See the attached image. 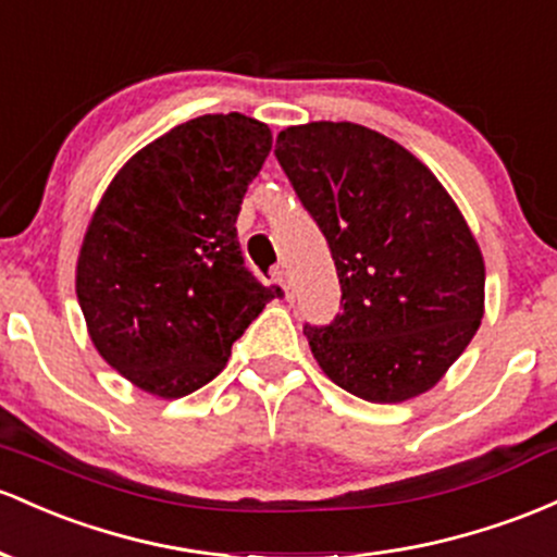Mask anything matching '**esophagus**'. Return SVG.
<instances>
[{
    "label": "esophagus",
    "instance_id": "esophagus-1",
    "mask_svg": "<svg viewBox=\"0 0 557 557\" xmlns=\"http://www.w3.org/2000/svg\"><path fill=\"white\" fill-rule=\"evenodd\" d=\"M274 283H277L280 288H283L285 298H290V296H293V288H290V277H288V272H285V269H280V272L274 274Z\"/></svg>",
    "mask_w": 557,
    "mask_h": 557
}]
</instances>
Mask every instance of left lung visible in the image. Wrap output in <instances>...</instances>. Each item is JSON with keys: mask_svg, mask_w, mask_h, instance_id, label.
<instances>
[{"mask_svg": "<svg viewBox=\"0 0 557 557\" xmlns=\"http://www.w3.org/2000/svg\"><path fill=\"white\" fill-rule=\"evenodd\" d=\"M274 156L344 293L327 327H304L317 364L375 405L431 391L484 317V256L451 195L407 148L351 121L288 126Z\"/></svg>", "mask_w": 557, "mask_h": 557, "instance_id": "1", "label": "left lung"}]
</instances>
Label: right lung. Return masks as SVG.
I'll return each mask as SVG.
<instances>
[{
	"instance_id": "obj_1",
	"label": "right lung",
	"mask_w": 557,
	"mask_h": 557,
	"mask_svg": "<svg viewBox=\"0 0 557 557\" xmlns=\"http://www.w3.org/2000/svg\"><path fill=\"white\" fill-rule=\"evenodd\" d=\"M269 150L261 121L200 115L134 152L91 213L78 307L97 354L145 394L180 399L213 381L280 296L243 267L235 230Z\"/></svg>"
}]
</instances>
